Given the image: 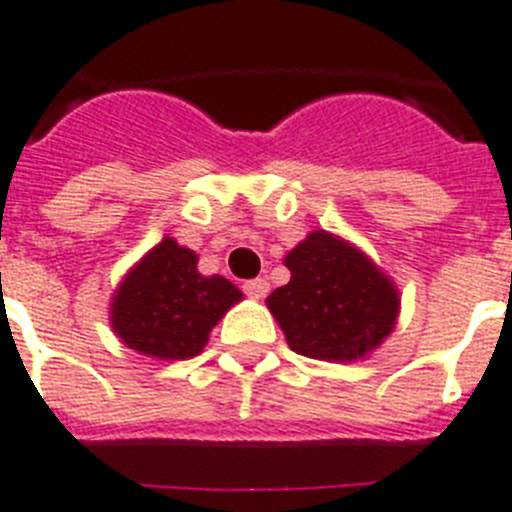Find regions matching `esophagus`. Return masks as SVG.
<instances>
[{
  "mask_svg": "<svg viewBox=\"0 0 512 512\" xmlns=\"http://www.w3.org/2000/svg\"><path fill=\"white\" fill-rule=\"evenodd\" d=\"M243 290H246V295L251 301H264L266 293H269V282H266L264 277H256V280H248L246 285H243Z\"/></svg>",
  "mask_w": 512,
  "mask_h": 512,
  "instance_id": "esophagus-1",
  "label": "esophagus"
}]
</instances>
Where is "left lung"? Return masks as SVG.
I'll list each match as a JSON object with an SVG mask.
<instances>
[{
	"label": "left lung",
	"instance_id": "8db88e82",
	"mask_svg": "<svg viewBox=\"0 0 512 512\" xmlns=\"http://www.w3.org/2000/svg\"><path fill=\"white\" fill-rule=\"evenodd\" d=\"M290 282L277 287L272 311L290 350L350 363L377 350L398 324L400 293L390 274L350 240L314 230L285 256Z\"/></svg>",
	"mask_w": 512,
	"mask_h": 512
}]
</instances>
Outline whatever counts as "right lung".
I'll return each mask as SVG.
<instances>
[{
    "label": "right lung",
    "mask_w": 512,
    "mask_h": 512,
    "mask_svg": "<svg viewBox=\"0 0 512 512\" xmlns=\"http://www.w3.org/2000/svg\"><path fill=\"white\" fill-rule=\"evenodd\" d=\"M243 301L230 280L198 272L196 251L164 238L122 277L109 303L112 332L130 350L154 361L198 356L211 329Z\"/></svg>",
    "instance_id": "obj_1"
}]
</instances>
